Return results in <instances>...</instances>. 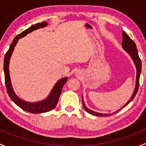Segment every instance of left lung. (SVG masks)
Masks as SVG:
<instances>
[{"label": "left lung", "mask_w": 146, "mask_h": 146, "mask_svg": "<svg viewBox=\"0 0 146 146\" xmlns=\"http://www.w3.org/2000/svg\"><path fill=\"white\" fill-rule=\"evenodd\" d=\"M122 36H123V40L122 43H121V45L123 46V48L124 49V50L126 52H127L129 54V55L131 56V59L133 60V62H134L135 65H136V87H135L134 91H133V94H132L131 97V98L129 99V100H128L127 103L124 105V106L121 107L120 109H119L116 112H113L112 114H102V113H98V112H94V111L91 110H89L88 108H87L85 106V103H84V100H83V96H82V104H83V107L86 111L87 112H88L91 115H94V116H98V117H107V116H110L111 115H113V114H115L116 112H117L118 111L121 110L122 108H124V107H126L127 105L129 104L130 102H131L132 100H133L134 97L136 96V94H137L138 89H139V79H140V75L141 73V60L139 56V53H138V50L137 48H136V43L132 40L131 38L127 35V34L124 31H122Z\"/></svg>", "instance_id": "1"}]
</instances>
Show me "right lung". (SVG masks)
I'll list each match as a JSON object with an SVG mask.
<instances>
[{
    "mask_svg": "<svg viewBox=\"0 0 146 146\" xmlns=\"http://www.w3.org/2000/svg\"><path fill=\"white\" fill-rule=\"evenodd\" d=\"M48 25L46 22H42L41 23L36 24V25H32L26 29L25 31H22L19 34H18L17 36L13 40V43L10 46L8 50L6 52L5 58H4V74H5V82L6 88H7V92L8 96H10V99L18 106L20 108H22L23 110L27 111V112H31V113L38 114L43 113V112H48V111L52 110V109L55 108L58 104V99H59L60 96L61 92H62V87L64 84L67 82L68 78L64 77L62 79H60L55 86L52 88L50 94H49L48 97L45 100H41V101L37 102V103H29L25 100L19 98L18 96L16 95L15 91H13V88L12 87L11 81H10V74H9V63H10V59L13 54V50H14L15 47L19 40V38L25 36L29 33L32 32L34 30L38 29L45 27Z\"/></svg>",
    "mask_w": 146,
    "mask_h": 146,
    "instance_id": "add662e5",
    "label": "right lung"
}]
</instances>
